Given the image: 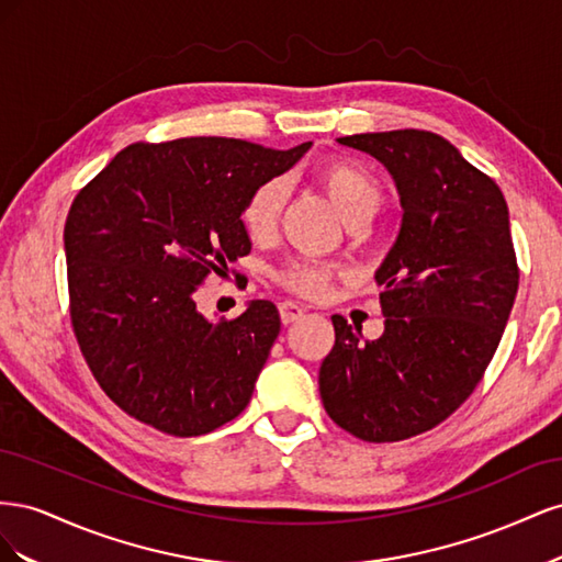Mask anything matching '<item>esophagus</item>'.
<instances>
[{"mask_svg":"<svg viewBox=\"0 0 562 562\" xmlns=\"http://www.w3.org/2000/svg\"><path fill=\"white\" fill-rule=\"evenodd\" d=\"M304 312H307V310H304L302 304L291 302V300H285V302H281V304H279V314H281V321L285 323V326H288V323H295V321H300V318L304 316Z\"/></svg>","mask_w":562,"mask_h":562,"instance_id":"obj_1","label":"esophagus"}]
</instances>
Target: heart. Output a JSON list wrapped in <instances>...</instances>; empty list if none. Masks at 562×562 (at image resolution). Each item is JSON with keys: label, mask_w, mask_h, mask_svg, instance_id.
I'll return each instance as SVG.
<instances>
[{"label": "heart", "mask_w": 562, "mask_h": 562, "mask_svg": "<svg viewBox=\"0 0 562 562\" xmlns=\"http://www.w3.org/2000/svg\"><path fill=\"white\" fill-rule=\"evenodd\" d=\"M314 180L321 184V190L330 196V201L335 203L337 211L342 213L347 223L359 215L375 213L382 201L378 178L372 176L366 166L356 164L351 159H342V157L326 159L316 166ZM283 201H285L283 180L269 178L255 187L241 211V225L250 239H258V241L267 239V236L277 229ZM337 274L339 269L328 262L297 258L283 265L277 271V279L279 283L291 288V291L300 295L318 297L326 293L328 283Z\"/></svg>", "instance_id": "1"}]
</instances>
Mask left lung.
I'll list each match as a JSON object with an SVG mask.
<instances>
[{"mask_svg":"<svg viewBox=\"0 0 562 562\" xmlns=\"http://www.w3.org/2000/svg\"><path fill=\"white\" fill-rule=\"evenodd\" d=\"M337 143L384 164L403 220L375 271L384 333L363 339L335 314L318 391L337 427L394 443L450 417L497 351L520 277L508 209L495 180L436 133H356Z\"/></svg>","mask_w":562,"mask_h":562,"instance_id":"8db88e82","label":"left lung"}]
</instances>
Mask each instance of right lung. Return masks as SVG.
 I'll return each mask as SVG.
<instances>
[{"label":"right lung","mask_w":562,"mask_h":562,"mask_svg":"<svg viewBox=\"0 0 562 562\" xmlns=\"http://www.w3.org/2000/svg\"><path fill=\"white\" fill-rule=\"evenodd\" d=\"M310 147L215 135L135 143L75 196L65 223L72 326L93 378L126 415L190 438L248 405L281 330L279 310L252 300L215 323L194 293L250 252L246 199Z\"/></svg>","instance_id":"right-lung-1"}]
</instances>
